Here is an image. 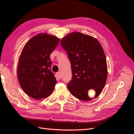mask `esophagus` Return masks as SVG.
I'll return each instance as SVG.
<instances>
[{
    "label": "esophagus",
    "instance_id": "1",
    "mask_svg": "<svg viewBox=\"0 0 134 134\" xmlns=\"http://www.w3.org/2000/svg\"><path fill=\"white\" fill-rule=\"evenodd\" d=\"M57 76H58V77H59L60 79H61V78H62V75H61V73L60 72H58V73H57Z\"/></svg>",
    "mask_w": 134,
    "mask_h": 134
}]
</instances>
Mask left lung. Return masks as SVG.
Wrapping results in <instances>:
<instances>
[{"label":"left lung","mask_w":134,"mask_h":134,"mask_svg":"<svg viewBox=\"0 0 134 134\" xmlns=\"http://www.w3.org/2000/svg\"><path fill=\"white\" fill-rule=\"evenodd\" d=\"M71 65L72 79L67 84L71 93L81 100H92L88 91L100 94L107 81V60L102 47L93 37L81 33L68 34L61 40Z\"/></svg>","instance_id":"1"}]
</instances>
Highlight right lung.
Returning a JSON list of instances; mask_svg holds the SVG:
<instances>
[{
	"label": "right lung",
	"instance_id": "1",
	"mask_svg": "<svg viewBox=\"0 0 134 134\" xmlns=\"http://www.w3.org/2000/svg\"><path fill=\"white\" fill-rule=\"evenodd\" d=\"M60 39L48 34L40 33L25 44L17 66V76L22 89L36 99L47 98L56 83L51 71L50 55L58 46Z\"/></svg>",
	"mask_w": 134,
	"mask_h": 134
}]
</instances>
